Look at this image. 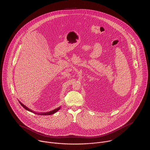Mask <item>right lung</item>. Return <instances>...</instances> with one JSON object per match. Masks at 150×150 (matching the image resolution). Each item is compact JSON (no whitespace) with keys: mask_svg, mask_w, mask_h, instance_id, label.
<instances>
[{"mask_svg":"<svg viewBox=\"0 0 150 150\" xmlns=\"http://www.w3.org/2000/svg\"><path fill=\"white\" fill-rule=\"evenodd\" d=\"M19 103L20 104L22 105V106L24 108H25V110H28V111H31V112H33L32 110H31L30 109H29L28 108H27V107H25L24 104L22 103L21 102H19ZM60 108V107H58L57 108H56V109H55V110H52V111H50V112H44V113H35L36 114H38V115H52V114H54V113H55L56 112H57L58 110H59Z\"/></svg>","mask_w":150,"mask_h":150,"instance_id":"1","label":"right lung"}]
</instances>
